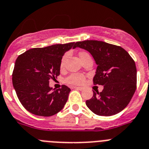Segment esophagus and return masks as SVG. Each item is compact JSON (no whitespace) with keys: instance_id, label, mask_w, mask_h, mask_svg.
I'll use <instances>...</instances> for the list:
<instances>
[{"instance_id":"obj_1","label":"esophagus","mask_w":149,"mask_h":149,"mask_svg":"<svg viewBox=\"0 0 149 149\" xmlns=\"http://www.w3.org/2000/svg\"><path fill=\"white\" fill-rule=\"evenodd\" d=\"M74 88L76 90H79V91H82V90L84 89V88H81V87H74Z\"/></svg>"}]
</instances>
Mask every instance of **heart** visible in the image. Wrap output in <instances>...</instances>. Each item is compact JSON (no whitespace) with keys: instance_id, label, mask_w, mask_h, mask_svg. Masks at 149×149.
Wrapping results in <instances>:
<instances>
[{"instance_id":"obj_1","label":"heart","mask_w":149,"mask_h":149,"mask_svg":"<svg viewBox=\"0 0 149 149\" xmlns=\"http://www.w3.org/2000/svg\"><path fill=\"white\" fill-rule=\"evenodd\" d=\"M87 54L86 53H81L79 54V56H83V55ZM68 57V54H65V56H63L62 59H61V68H63L65 66V61H66V59ZM84 81V76H83L82 74H79V73H73V74H71L70 76H68L67 78L66 81L70 84H82Z\"/></svg>"}]
</instances>
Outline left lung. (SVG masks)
I'll return each instance as SVG.
<instances>
[{"instance_id":"8db88e82","label":"left lung","mask_w":149,"mask_h":149,"mask_svg":"<svg viewBox=\"0 0 149 149\" xmlns=\"http://www.w3.org/2000/svg\"><path fill=\"white\" fill-rule=\"evenodd\" d=\"M76 47L89 52L97 65L93 84L104 85L102 91H93L86 105L99 116H112L128 104L136 88L135 62L123 47L95 40L78 41Z\"/></svg>"}]
</instances>
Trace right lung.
Instances as JSON below:
<instances>
[{
  "label": "right lung",
  "instance_id": "add662e5",
  "mask_svg": "<svg viewBox=\"0 0 149 149\" xmlns=\"http://www.w3.org/2000/svg\"><path fill=\"white\" fill-rule=\"evenodd\" d=\"M72 47L76 48L75 42L33 48L17 58L13 84L21 104L29 112L50 116L64 108L70 89L66 85L53 89L49 80L59 76L62 56Z\"/></svg>",
  "mask_w": 149,
  "mask_h": 149
}]
</instances>
